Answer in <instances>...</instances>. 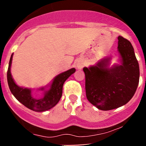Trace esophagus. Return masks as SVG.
<instances>
[{"label": "esophagus", "instance_id": "1", "mask_svg": "<svg viewBox=\"0 0 146 146\" xmlns=\"http://www.w3.org/2000/svg\"><path fill=\"white\" fill-rule=\"evenodd\" d=\"M77 67H78V68H82L83 67V64L78 63L77 64Z\"/></svg>", "mask_w": 146, "mask_h": 146}]
</instances>
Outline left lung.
I'll return each instance as SVG.
<instances>
[{"mask_svg": "<svg viewBox=\"0 0 146 146\" xmlns=\"http://www.w3.org/2000/svg\"><path fill=\"white\" fill-rule=\"evenodd\" d=\"M120 65L108 67L110 58L95 66L84 67L85 88L88 100L98 109L110 110L125 105L131 100L139 81V66L130 42L118 37Z\"/></svg>", "mask_w": 146, "mask_h": 146, "instance_id": "8db88e82", "label": "left lung"}]
</instances>
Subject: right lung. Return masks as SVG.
<instances>
[{"mask_svg": "<svg viewBox=\"0 0 146 146\" xmlns=\"http://www.w3.org/2000/svg\"><path fill=\"white\" fill-rule=\"evenodd\" d=\"M13 53L11 54L7 70V82L9 89L14 96L21 104L29 109L36 112H44L54 107L60 101L62 95V87L64 82L75 72L73 68L59 74L53 79L50 88L44 90V88L40 89L44 90V97L36 98L31 94V90L18 86L12 78L11 74V65L12 62Z\"/></svg>", "mask_w": 146, "mask_h": 146, "instance_id": "add662e5", "label": "right lung"}]
</instances>
